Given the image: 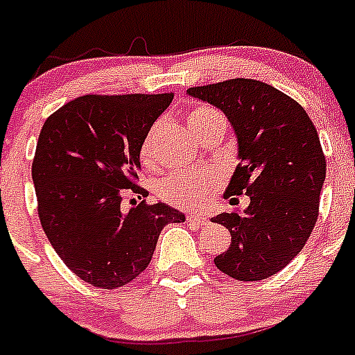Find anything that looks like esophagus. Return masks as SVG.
Returning a JSON list of instances; mask_svg holds the SVG:
<instances>
[{
    "label": "esophagus",
    "instance_id": "esophagus-1",
    "mask_svg": "<svg viewBox=\"0 0 355 355\" xmlns=\"http://www.w3.org/2000/svg\"><path fill=\"white\" fill-rule=\"evenodd\" d=\"M187 220L189 223L198 224V226H207L208 224V218L203 217V215H198V214H187Z\"/></svg>",
    "mask_w": 355,
    "mask_h": 355
}]
</instances>
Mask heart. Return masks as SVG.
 Listing matches in <instances>:
<instances>
[{"label":"heart","instance_id":"heart-1","mask_svg":"<svg viewBox=\"0 0 355 355\" xmlns=\"http://www.w3.org/2000/svg\"><path fill=\"white\" fill-rule=\"evenodd\" d=\"M214 121H224V117L215 108L205 107V105L193 108L187 115V122L194 135ZM157 131L159 122H155L141 141L140 159L145 166H152L155 162L154 140ZM215 189H217V175L210 173V171H177V173L168 175L159 184L157 194L161 196V200L173 207L198 208L210 203Z\"/></svg>","mask_w":355,"mask_h":355}]
</instances>
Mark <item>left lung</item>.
<instances>
[{
    "mask_svg": "<svg viewBox=\"0 0 355 355\" xmlns=\"http://www.w3.org/2000/svg\"><path fill=\"white\" fill-rule=\"evenodd\" d=\"M187 92L220 108L238 138L240 164L224 198H250L243 214L211 218L231 233L230 248L215 257V266L241 282L264 280L301 252L319 217L326 157L315 125L291 96L254 78Z\"/></svg>",
    "mask_w": 355,
    "mask_h": 355,
    "instance_id": "obj_1",
    "label": "left lung"
}]
</instances>
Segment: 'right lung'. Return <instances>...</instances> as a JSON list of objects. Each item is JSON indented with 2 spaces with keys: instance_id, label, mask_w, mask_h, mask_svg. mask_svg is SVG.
<instances>
[{
  "instance_id": "right-lung-1",
  "label": "right lung",
  "mask_w": 355,
  "mask_h": 355,
  "mask_svg": "<svg viewBox=\"0 0 355 355\" xmlns=\"http://www.w3.org/2000/svg\"><path fill=\"white\" fill-rule=\"evenodd\" d=\"M166 94H85L66 103L40 131L33 159L38 217L73 273L99 289L132 282L152 259L162 227L185 217L166 203L148 205L137 184L140 147Z\"/></svg>"
}]
</instances>
